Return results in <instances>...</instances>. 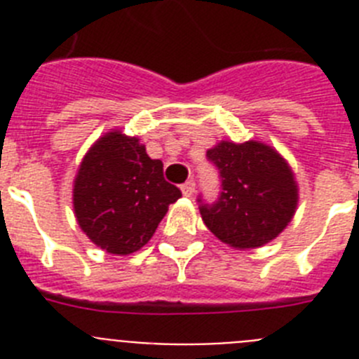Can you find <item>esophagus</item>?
<instances>
[{"mask_svg":"<svg viewBox=\"0 0 359 359\" xmlns=\"http://www.w3.org/2000/svg\"><path fill=\"white\" fill-rule=\"evenodd\" d=\"M182 192L183 196H187V198H192L196 192V182L194 180H189V182H185L182 185Z\"/></svg>","mask_w":359,"mask_h":359,"instance_id":"obj_1","label":"esophagus"}]
</instances>
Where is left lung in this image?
I'll list each match as a JSON object with an SVG mask.
<instances>
[{"instance_id": "1", "label": "left lung", "mask_w": 359, "mask_h": 359, "mask_svg": "<svg viewBox=\"0 0 359 359\" xmlns=\"http://www.w3.org/2000/svg\"><path fill=\"white\" fill-rule=\"evenodd\" d=\"M207 158L219 172L221 192L199 212L217 239L237 250L259 248L291 221L298 194L293 172L284 158L259 142H221Z\"/></svg>"}]
</instances>
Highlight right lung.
Here are the masks:
<instances>
[{"mask_svg": "<svg viewBox=\"0 0 359 359\" xmlns=\"http://www.w3.org/2000/svg\"><path fill=\"white\" fill-rule=\"evenodd\" d=\"M182 190L165 182L163 163L151 160L138 138L107 133L88 151L73 185L82 231L115 255L149 243Z\"/></svg>", "mask_w": 359, "mask_h": 359, "instance_id": "right-lung-1", "label": "right lung"}]
</instances>
